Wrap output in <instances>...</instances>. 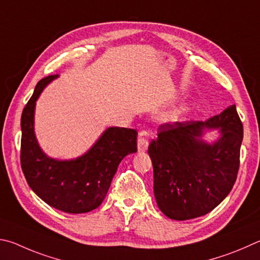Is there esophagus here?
Returning a JSON list of instances; mask_svg holds the SVG:
<instances>
[{
	"label": "esophagus",
	"instance_id": "1",
	"mask_svg": "<svg viewBox=\"0 0 260 260\" xmlns=\"http://www.w3.org/2000/svg\"><path fill=\"white\" fill-rule=\"evenodd\" d=\"M138 152L143 153V152H146L147 151V147H148V142L147 139L143 137V135H140V137L138 138Z\"/></svg>",
	"mask_w": 260,
	"mask_h": 260
}]
</instances>
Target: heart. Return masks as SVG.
I'll return each mask as SVG.
<instances>
[{
  "mask_svg": "<svg viewBox=\"0 0 260 260\" xmlns=\"http://www.w3.org/2000/svg\"><path fill=\"white\" fill-rule=\"evenodd\" d=\"M181 113H183V111L181 109H176V111H172V112H169L166 115V121L168 122H176L178 121L180 116H181Z\"/></svg>",
  "mask_w": 260,
  "mask_h": 260,
  "instance_id": "1",
  "label": "heart"
}]
</instances>
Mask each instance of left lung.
I'll list each match as a JSON object with an SVG mask.
<instances>
[{"label": "left lung", "mask_w": 260, "mask_h": 260, "mask_svg": "<svg viewBox=\"0 0 260 260\" xmlns=\"http://www.w3.org/2000/svg\"><path fill=\"white\" fill-rule=\"evenodd\" d=\"M219 128L212 144L202 139ZM243 125L236 106L203 121L166 123L148 146L154 170V195L170 219L188 220L212 211L233 188L240 167Z\"/></svg>", "instance_id": "left-lung-1"}]
</instances>
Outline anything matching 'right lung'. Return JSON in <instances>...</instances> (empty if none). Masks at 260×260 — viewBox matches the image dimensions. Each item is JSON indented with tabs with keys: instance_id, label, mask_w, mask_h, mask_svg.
Listing matches in <instances>:
<instances>
[{
	"instance_id": "obj_1",
	"label": "right lung",
	"mask_w": 260,
	"mask_h": 260,
	"mask_svg": "<svg viewBox=\"0 0 260 260\" xmlns=\"http://www.w3.org/2000/svg\"><path fill=\"white\" fill-rule=\"evenodd\" d=\"M58 75L41 80L21 114L20 163L33 192L50 207L67 213H84L104 201L120 162L137 152V131L112 126L84 155L59 161L45 155L34 134L35 104L44 86Z\"/></svg>"
}]
</instances>
